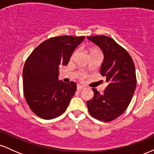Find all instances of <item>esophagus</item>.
<instances>
[{
  "label": "esophagus",
  "instance_id": "obj_1",
  "mask_svg": "<svg viewBox=\"0 0 154 154\" xmlns=\"http://www.w3.org/2000/svg\"><path fill=\"white\" fill-rule=\"evenodd\" d=\"M85 87L84 86L81 85H77V90H82V89H84Z\"/></svg>",
  "mask_w": 154,
  "mask_h": 154
}]
</instances>
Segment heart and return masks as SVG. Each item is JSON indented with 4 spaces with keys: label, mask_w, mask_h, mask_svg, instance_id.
Segmentation results:
<instances>
[{
    "label": "heart",
    "mask_w": 154,
    "mask_h": 154,
    "mask_svg": "<svg viewBox=\"0 0 154 154\" xmlns=\"http://www.w3.org/2000/svg\"><path fill=\"white\" fill-rule=\"evenodd\" d=\"M97 51H95V50H93V51H92V52H91V54H92V53H94V52H97ZM76 54V51H75V52H74V54H72V56H75V54ZM85 73H84V72H81V73H80V77H80V78L81 79H82V78H84V77H85Z\"/></svg>",
    "instance_id": "b5f03b06"
}]
</instances>
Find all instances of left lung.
Returning a JSON list of instances; mask_svg holds the SVG:
<instances>
[{
  "label": "left lung",
  "instance_id": "obj_1",
  "mask_svg": "<svg viewBox=\"0 0 154 154\" xmlns=\"http://www.w3.org/2000/svg\"><path fill=\"white\" fill-rule=\"evenodd\" d=\"M103 51L100 75L109 85L103 94L93 88L94 96L87 101L91 115L102 122H110L122 114L131 101L136 88L135 67L128 52L109 37H88Z\"/></svg>",
  "mask_w": 154,
  "mask_h": 154
}]
</instances>
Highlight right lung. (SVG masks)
Instances as JSON below:
<instances>
[{
  "instance_id": "1",
  "label": "right lung",
  "mask_w": 154,
  "mask_h": 154,
  "mask_svg": "<svg viewBox=\"0 0 154 154\" xmlns=\"http://www.w3.org/2000/svg\"><path fill=\"white\" fill-rule=\"evenodd\" d=\"M85 38L64 35L49 38L26 59L23 69V91L28 106L39 117L54 119L66 111L77 85L74 82L59 80V69L69 63Z\"/></svg>"
}]
</instances>
